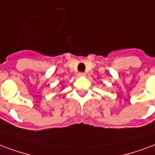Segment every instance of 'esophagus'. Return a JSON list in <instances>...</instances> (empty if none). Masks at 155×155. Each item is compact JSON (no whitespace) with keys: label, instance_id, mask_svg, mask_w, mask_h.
<instances>
[{"label":"esophagus","instance_id":"1","mask_svg":"<svg viewBox=\"0 0 155 155\" xmlns=\"http://www.w3.org/2000/svg\"><path fill=\"white\" fill-rule=\"evenodd\" d=\"M78 77H85V76H86V74H84V73H81V72H80V73H78Z\"/></svg>","mask_w":155,"mask_h":155}]
</instances>
